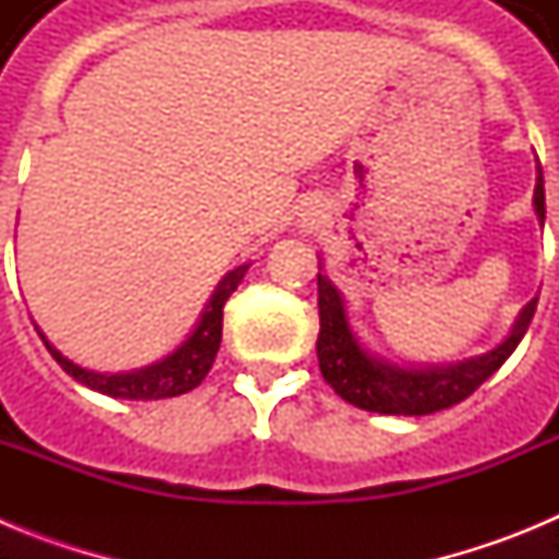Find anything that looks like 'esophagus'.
Instances as JSON below:
<instances>
[{"instance_id":"obj_1","label":"esophagus","mask_w":559,"mask_h":559,"mask_svg":"<svg viewBox=\"0 0 559 559\" xmlns=\"http://www.w3.org/2000/svg\"><path fill=\"white\" fill-rule=\"evenodd\" d=\"M322 221H324L322 210H316V206H308V210L302 212V218H299V226H302L305 231H313V229H319V226H322Z\"/></svg>"}]
</instances>
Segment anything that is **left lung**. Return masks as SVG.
I'll use <instances>...</instances> for the list:
<instances>
[{"mask_svg": "<svg viewBox=\"0 0 559 559\" xmlns=\"http://www.w3.org/2000/svg\"><path fill=\"white\" fill-rule=\"evenodd\" d=\"M535 212L543 224L546 221V190H543L540 167H537L535 185ZM535 308L537 299H532L518 316L512 333L490 353L456 360V364H442V367L406 369L374 358L364 349L358 335L349 328L338 288L319 271V341H316L319 369L341 400H347L364 412L403 414V417L442 412V408H451L464 397H471L484 380L501 369L503 360L510 358L521 344L523 333L530 330Z\"/></svg>", "mask_w": 559, "mask_h": 559, "instance_id": "left-lung-1", "label": "left lung"}]
</instances>
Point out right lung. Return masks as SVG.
I'll return each mask as SVG.
<instances>
[{
  "instance_id": "1",
  "label": "right lung",
  "mask_w": 559,
  "mask_h": 559,
  "mask_svg": "<svg viewBox=\"0 0 559 559\" xmlns=\"http://www.w3.org/2000/svg\"><path fill=\"white\" fill-rule=\"evenodd\" d=\"M249 265H237L235 271L224 276L212 294L210 305H206L204 316H201L199 328L192 330L190 338L181 344L176 353H170L167 358L156 360L151 367L131 369V372H92V369H83L78 364H72L69 358H63L52 344L47 341V335L38 330V335L44 338L47 349L52 353V358L63 367V372L72 374L78 383L95 389V392L108 394V397L120 400H162V397H179V394L192 392L199 386L201 380L206 378V372L212 369V360L218 355L221 347V333H224V305L235 288L240 285V280L246 276Z\"/></svg>"
}]
</instances>
